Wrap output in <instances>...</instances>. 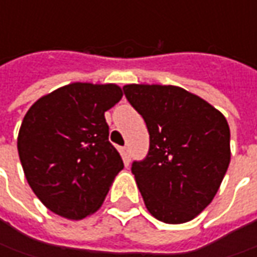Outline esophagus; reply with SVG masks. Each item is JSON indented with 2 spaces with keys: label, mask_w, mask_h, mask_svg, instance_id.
Masks as SVG:
<instances>
[{
  "label": "esophagus",
  "mask_w": 257,
  "mask_h": 257,
  "mask_svg": "<svg viewBox=\"0 0 257 257\" xmlns=\"http://www.w3.org/2000/svg\"><path fill=\"white\" fill-rule=\"evenodd\" d=\"M120 152H121V156H123V160L125 163H128L130 162V149H128V146H124L120 149Z\"/></svg>",
  "instance_id": "1"
}]
</instances>
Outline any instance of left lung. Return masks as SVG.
Masks as SVG:
<instances>
[{"instance_id":"1","label":"left lung","mask_w":257,"mask_h":257,"mask_svg":"<svg viewBox=\"0 0 257 257\" xmlns=\"http://www.w3.org/2000/svg\"><path fill=\"white\" fill-rule=\"evenodd\" d=\"M123 90L150 134L149 154L132 166L147 210L169 224L190 222L210 204L227 172V120L182 87L127 84Z\"/></svg>"}]
</instances>
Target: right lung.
<instances>
[{
    "instance_id": "right-lung-1",
    "label": "right lung",
    "mask_w": 257,
    "mask_h": 257,
    "mask_svg": "<svg viewBox=\"0 0 257 257\" xmlns=\"http://www.w3.org/2000/svg\"><path fill=\"white\" fill-rule=\"evenodd\" d=\"M121 97L115 84L71 83L38 98L25 114L17 139L25 179L55 214L81 220L97 212L123 170L104 117Z\"/></svg>"
}]
</instances>
